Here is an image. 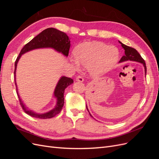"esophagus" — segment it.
<instances>
[{
  "instance_id": "esophagus-1",
  "label": "esophagus",
  "mask_w": 159,
  "mask_h": 159,
  "mask_svg": "<svg viewBox=\"0 0 159 159\" xmlns=\"http://www.w3.org/2000/svg\"><path fill=\"white\" fill-rule=\"evenodd\" d=\"M76 81H80V82H83V81H84V78H83L81 76H80V75L77 76V78H76Z\"/></svg>"
}]
</instances>
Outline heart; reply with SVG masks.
I'll use <instances>...</instances> for the list:
<instances>
[{
    "mask_svg": "<svg viewBox=\"0 0 159 159\" xmlns=\"http://www.w3.org/2000/svg\"><path fill=\"white\" fill-rule=\"evenodd\" d=\"M74 54L76 60L71 59L76 69L80 65L89 68L91 75L100 76L107 73L117 63L119 52L114 46H107L100 42H84L75 48Z\"/></svg>",
    "mask_w": 159,
    "mask_h": 159,
    "instance_id": "obj_1",
    "label": "heart"
}]
</instances>
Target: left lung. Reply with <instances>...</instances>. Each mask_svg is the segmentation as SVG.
<instances>
[{
    "instance_id": "obj_1",
    "label": "left lung",
    "mask_w": 159,
    "mask_h": 159,
    "mask_svg": "<svg viewBox=\"0 0 159 159\" xmlns=\"http://www.w3.org/2000/svg\"><path fill=\"white\" fill-rule=\"evenodd\" d=\"M120 44H121V46L123 47V48L125 50V55L121 57V60H120L119 62H123V61H125L128 60H131V61H135L137 62H140V63L143 64L144 67H145V75L147 74V66L145 61L143 59V57L141 56V55L139 54V53L134 49L133 48L129 47L128 46L125 45L123 43L121 42H119ZM86 107H87V105H86ZM87 109L88 110V107ZM89 115L91 116V115L89 112ZM92 117V116H91Z\"/></svg>"
}]
</instances>
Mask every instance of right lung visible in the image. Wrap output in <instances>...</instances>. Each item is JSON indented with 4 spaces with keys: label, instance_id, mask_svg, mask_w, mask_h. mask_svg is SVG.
<instances>
[{
    "label": "right lung",
    "instance_id": "1",
    "mask_svg": "<svg viewBox=\"0 0 159 159\" xmlns=\"http://www.w3.org/2000/svg\"><path fill=\"white\" fill-rule=\"evenodd\" d=\"M44 48H50L54 49L56 51L61 53L62 54H64L67 57L69 54V50L70 48V41L69 37L66 33L57 30L54 28H49L43 30L41 33L34 38L32 40L27 43L22 48L20 54H19L15 61L14 71V81H15V85L16 87L17 95L18 96L19 102H20L22 108L25 111L26 113L30 115L31 117L43 119L54 117L57 114L60 113L64 104V90L68 86L73 84L74 82L73 80L70 78H67V77L65 76L61 77L59 81L57 84L54 93V97L57 98V103L56 107L53 109L50 110V111L40 114L35 113L30 109H26L25 105L22 103L20 96L18 95L17 85L16 83V70L18 61L19 59L20 58L21 56L25 54V53L34 49Z\"/></svg>",
    "mask_w": 159,
    "mask_h": 159
}]
</instances>
